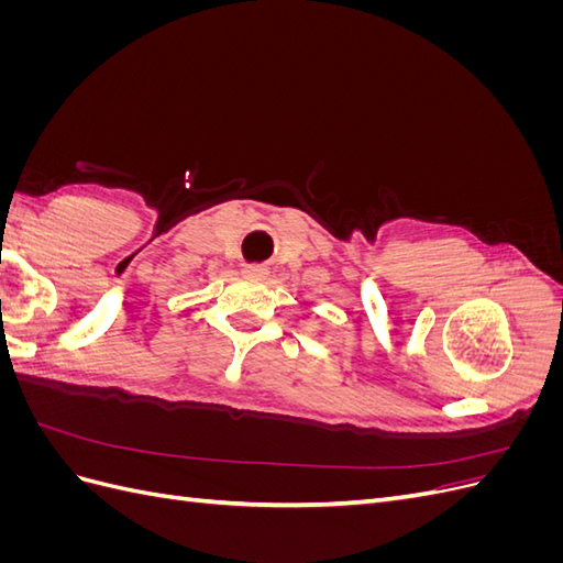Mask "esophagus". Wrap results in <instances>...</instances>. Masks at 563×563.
Segmentation results:
<instances>
[{
    "label": "esophagus",
    "instance_id": "34e87169",
    "mask_svg": "<svg viewBox=\"0 0 563 563\" xmlns=\"http://www.w3.org/2000/svg\"><path fill=\"white\" fill-rule=\"evenodd\" d=\"M244 275L251 277V279H263L267 275V267L261 265V263H251L244 267Z\"/></svg>",
    "mask_w": 563,
    "mask_h": 563
}]
</instances>
